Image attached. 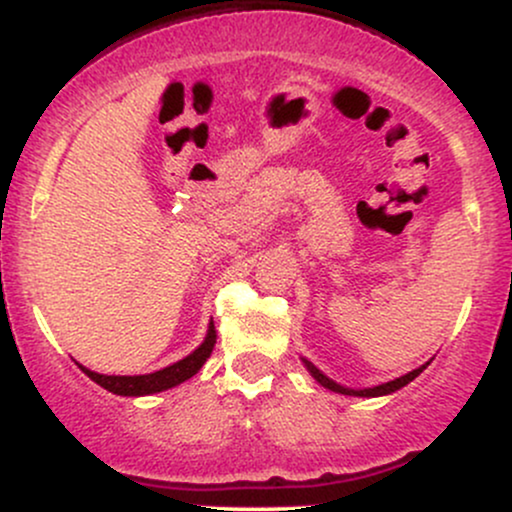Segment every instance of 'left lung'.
Segmentation results:
<instances>
[{
    "label": "left lung",
    "mask_w": 512,
    "mask_h": 512,
    "mask_svg": "<svg viewBox=\"0 0 512 512\" xmlns=\"http://www.w3.org/2000/svg\"><path fill=\"white\" fill-rule=\"evenodd\" d=\"M303 363H305V366H308L310 373H313V378H315L317 383H320L322 387H327V390H332V392H342V395H356V397H380V395H390V392L399 390V387L409 385L411 380H414L416 375H419L421 370H424V368L428 366V363H426V366H421V368L411 370V373L402 375V378H395V380H390V383H385V385H378V387H368V390H349V387H342V385H337V383H334V380L327 378V375H322L320 370H317V368H315L313 363H310V361H305V358H303Z\"/></svg>",
    "instance_id": "left-lung-1"
}]
</instances>
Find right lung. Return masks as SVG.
Here are the masks:
<instances>
[{"instance_id": "right-lung-1", "label": "right lung", "mask_w": 512, "mask_h": 512, "mask_svg": "<svg viewBox=\"0 0 512 512\" xmlns=\"http://www.w3.org/2000/svg\"><path fill=\"white\" fill-rule=\"evenodd\" d=\"M216 344V327L211 322L207 339H204L199 349L192 351L190 356H185L182 361L173 363V366L156 370V373L149 375H101V373H93L84 366H79L93 383H98L101 387H105L108 392L113 395H122V397H139V395H154V392H163L168 387H175L180 383H185L187 378L197 373L199 368L207 363V358L211 356V349Z\"/></svg>"}]
</instances>
